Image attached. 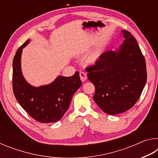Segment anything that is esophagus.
<instances>
[{"label":"esophagus","mask_w":158,"mask_h":158,"mask_svg":"<svg viewBox=\"0 0 158 158\" xmlns=\"http://www.w3.org/2000/svg\"><path fill=\"white\" fill-rule=\"evenodd\" d=\"M79 76L82 82H84L85 80L87 79V74L86 73H85L84 72H81V73H79Z\"/></svg>","instance_id":"1"}]
</instances>
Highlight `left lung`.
I'll list each match as a JSON object with an SVG mask.
<instances>
[{
    "instance_id": "1",
    "label": "left lung",
    "mask_w": 158,
    "mask_h": 158,
    "mask_svg": "<svg viewBox=\"0 0 158 158\" xmlns=\"http://www.w3.org/2000/svg\"><path fill=\"white\" fill-rule=\"evenodd\" d=\"M125 40L116 51L102 54L95 65L85 70L95 85L93 100L106 114L115 115L135 105L145 86L146 61L136 39L121 31Z\"/></svg>"
}]
</instances>
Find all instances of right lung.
<instances>
[{
  "label": "right lung",
  "mask_w": 158,
  "mask_h": 158,
  "mask_svg": "<svg viewBox=\"0 0 158 158\" xmlns=\"http://www.w3.org/2000/svg\"><path fill=\"white\" fill-rule=\"evenodd\" d=\"M30 40L19 48L13 59L12 86L16 99L22 108L37 121L48 123L59 121L68 110L72 98L81 85L79 74L72 77L58 76L49 84L35 87L23 76L21 58L23 49Z\"/></svg>",
  "instance_id": "right-lung-1"
}]
</instances>
